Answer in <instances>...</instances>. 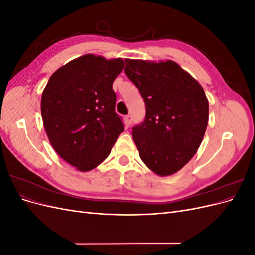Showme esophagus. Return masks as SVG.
<instances>
[{"label":"esophagus","instance_id":"obj_1","mask_svg":"<svg viewBox=\"0 0 255 255\" xmlns=\"http://www.w3.org/2000/svg\"><path fill=\"white\" fill-rule=\"evenodd\" d=\"M132 121H133V117H132V115H127V117H126V122H127V126H129L130 123H132Z\"/></svg>","mask_w":255,"mask_h":255}]
</instances>
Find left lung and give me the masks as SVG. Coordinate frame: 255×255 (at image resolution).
Wrapping results in <instances>:
<instances>
[{"instance_id":"left-lung-1","label":"left lung","mask_w":255,"mask_h":255,"mask_svg":"<svg viewBox=\"0 0 255 255\" xmlns=\"http://www.w3.org/2000/svg\"><path fill=\"white\" fill-rule=\"evenodd\" d=\"M125 72L145 105L143 121L132 129L141 160L160 176L177 172L205 134L208 101L203 88L172 60L126 59Z\"/></svg>"}]
</instances>
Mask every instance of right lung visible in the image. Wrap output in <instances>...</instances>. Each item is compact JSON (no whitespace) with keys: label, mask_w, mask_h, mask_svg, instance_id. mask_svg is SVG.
I'll return each mask as SVG.
<instances>
[{"label":"right lung","mask_w":255,"mask_h":255,"mask_svg":"<svg viewBox=\"0 0 255 255\" xmlns=\"http://www.w3.org/2000/svg\"><path fill=\"white\" fill-rule=\"evenodd\" d=\"M121 58L81 56L54 72L41 96V116L52 146L81 171L96 168L110 155L125 130L116 113L113 83Z\"/></svg>","instance_id":"1"}]
</instances>
